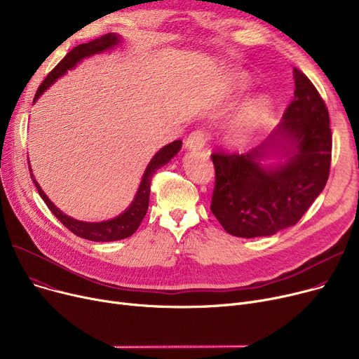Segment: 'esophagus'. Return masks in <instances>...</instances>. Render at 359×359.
<instances>
[{
  "instance_id": "1",
  "label": "esophagus",
  "mask_w": 359,
  "mask_h": 359,
  "mask_svg": "<svg viewBox=\"0 0 359 359\" xmlns=\"http://www.w3.org/2000/svg\"><path fill=\"white\" fill-rule=\"evenodd\" d=\"M206 141H208V137H206L203 130H195L189 137H187L184 147L189 151H201L206 145Z\"/></svg>"
}]
</instances>
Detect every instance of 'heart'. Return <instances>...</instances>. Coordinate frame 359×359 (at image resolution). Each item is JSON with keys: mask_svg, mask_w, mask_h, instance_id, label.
<instances>
[{"mask_svg": "<svg viewBox=\"0 0 359 359\" xmlns=\"http://www.w3.org/2000/svg\"><path fill=\"white\" fill-rule=\"evenodd\" d=\"M272 113L273 104L269 97L260 96L252 100L225 125V140L236 147L250 144L269 123Z\"/></svg>", "mask_w": 359, "mask_h": 359, "instance_id": "heart-1", "label": "heart"}]
</instances>
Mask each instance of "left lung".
I'll return each instance as SVG.
<instances>
[{"mask_svg":"<svg viewBox=\"0 0 359 359\" xmlns=\"http://www.w3.org/2000/svg\"><path fill=\"white\" fill-rule=\"evenodd\" d=\"M294 81V100L265 141L241 156L212 154L211 211L231 236L265 237L288 229L325 189L332 160L329 111L297 68Z\"/></svg>","mask_w":359,"mask_h":359,"instance_id":"8db88e82","label":"left lung"}]
</instances>
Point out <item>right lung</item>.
<instances>
[{"label": "right lung", "mask_w": 359, "mask_h": 359, "mask_svg": "<svg viewBox=\"0 0 359 359\" xmlns=\"http://www.w3.org/2000/svg\"><path fill=\"white\" fill-rule=\"evenodd\" d=\"M121 42H122V37L119 34L107 33L88 43H81L79 46H75L72 50H69L67 53L65 58L49 72L45 81L41 84L39 88H37L33 103L39 99L56 80L61 79L62 75H65L67 71L75 68L83 60L90 58V56H93V55L115 49L116 46H119ZM180 148H182V141L177 140V141H173V142L164 145L160 151H157L154 157L151 158V161L148 163L145 172L142 175L141 183L138 186V191L135 194V198L132 199L128 208L118 217L111 218V219H106V221H100V222H87V221L75 219V218H71L69 215L64 214L60 208H56L55 203H52L50 199L46 196V194L42 191L39 183L36 182L30 165H29V170H30L32 180L36 186L37 192H39L41 198L45 201L50 212L56 218H58L71 233H74L75 236H79L81 238L91 240V241H116V240L130 237L138 230L141 221L144 219V217L148 211L151 179H153L154 173L160 167L165 165L179 153Z\"/></svg>", "instance_id": "obj_1"}]
</instances>
